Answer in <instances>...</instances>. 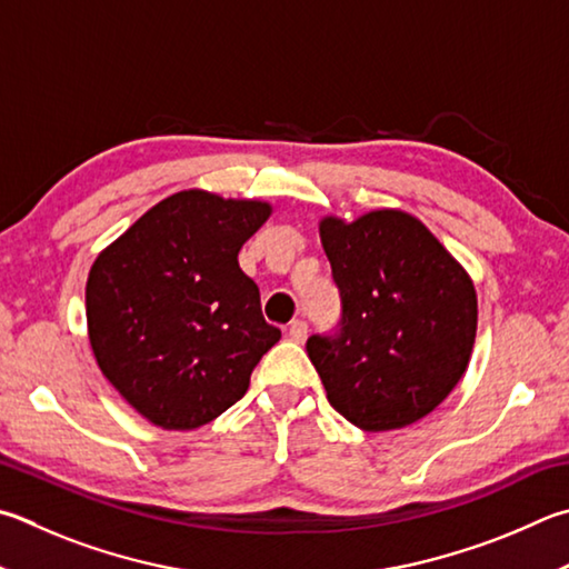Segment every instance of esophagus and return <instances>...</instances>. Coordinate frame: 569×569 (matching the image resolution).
<instances>
[{"label":"esophagus","instance_id":"esophagus-1","mask_svg":"<svg viewBox=\"0 0 569 569\" xmlns=\"http://www.w3.org/2000/svg\"><path fill=\"white\" fill-rule=\"evenodd\" d=\"M306 336H308V323H306V320H301V318L291 320V326H288V338H291L293 343H303Z\"/></svg>","mask_w":569,"mask_h":569}]
</instances>
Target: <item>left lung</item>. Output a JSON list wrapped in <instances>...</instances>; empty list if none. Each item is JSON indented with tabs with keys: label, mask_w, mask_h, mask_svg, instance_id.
I'll list each match as a JSON object with an SVG mask.
<instances>
[{
	"label": "left lung",
	"mask_w": 569,
	"mask_h": 569,
	"mask_svg": "<svg viewBox=\"0 0 569 569\" xmlns=\"http://www.w3.org/2000/svg\"><path fill=\"white\" fill-rule=\"evenodd\" d=\"M320 243L340 293L333 336L308 358L328 402L368 432L436 410L470 363L478 296L465 268L416 216L380 209L353 223L328 216Z\"/></svg>",
	"instance_id": "1"
}]
</instances>
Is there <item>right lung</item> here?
Returning a JSON list of instances; mask_svg holds the SVG:
<instances>
[{
    "label": "right lung",
    "mask_w": 569,
    "mask_h": 569,
    "mask_svg": "<svg viewBox=\"0 0 569 569\" xmlns=\"http://www.w3.org/2000/svg\"><path fill=\"white\" fill-rule=\"evenodd\" d=\"M271 206L189 189L99 253L87 281L89 343L109 383L163 430L201 428L249 390L281 338L239 251Z\"/></svg>",
    "instance_id": "right-lung-1"
}]
</instances>
